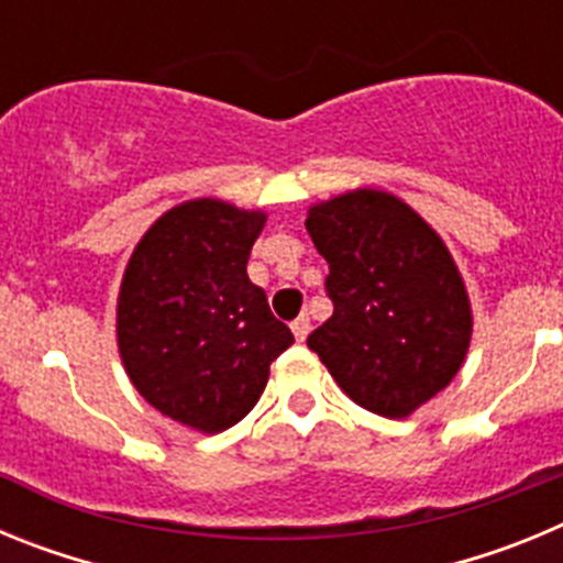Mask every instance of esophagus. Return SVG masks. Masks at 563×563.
<instances>
[{
    "label": "esophagus",
    "mask_w": 563,
    "mask_h": 563,
    "mask_svg": "<svg viewBox=\"0 0 563 563\" xmlns=\"http://www.w3.org/2000/svg\"><path fill=\"white\" fill-rule=\"evenodd\" d=\"M290 330H292V335H296V341H305V338L310 335V318L298 316L296 321L290 324Z\"/></svg>",
    "instance_id": "esophagus-1"
}]
</instances>
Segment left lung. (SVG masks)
<instances>
[{
    "label": "left lung",
    "mask_w": 563,
    "mask_h": 563,
    "mask_svg": "<svg viewBox=\"0 0 563 563\" xmlns=\"http://www.w3.org/2000/svg\"><path fill=\"white\" fill-rule=\"evenodd\" d=\"M307 231L327 258L332 318L307 346L357 406L406 417L442 391L471 343V305L449 247L386 191L316 206Z\"/></svg>",
    "instance_id": "1"
}]
</instances>
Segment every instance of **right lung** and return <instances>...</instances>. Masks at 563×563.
Here are the masks:
<instances>
[{
	"label": "right lung",
	"instance_id": "1",
	"mask_svg": "<svg viewBox=\"0 0 563 563\" xmlns=\"http://www.w3.org/2000/svg\"><path fill=\"white\" fill-rule=\"evenodd\" d=\"M265 213L191 200L163 213L129 258L118 298L123 366L154 409L206 434L231 429L292 343L247 278Z\"/></svg>",
	"mask_w": 563,
	"mask_h": 563
}]
</instances>
